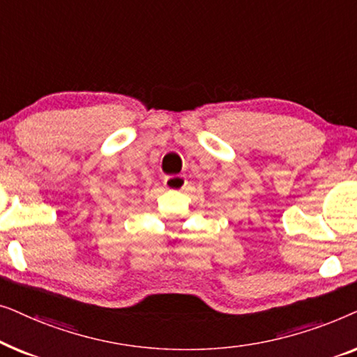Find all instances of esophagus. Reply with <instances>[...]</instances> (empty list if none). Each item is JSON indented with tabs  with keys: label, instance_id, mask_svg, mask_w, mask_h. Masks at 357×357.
<instances>
[{
	"label": "esophagus",
	"instance_id": "obj_1",
	"mask_svg": "<svg viewBox=\"0 0 357 357\" xmlns=\"http://www.w3.org/2000/svg\"><path fill=\"white\" fill-rule=\"evenodd\" d=\"M187 185V180L182 175H167L164 178V187L167 190H183Z\"/></svg>",
	"mask_w": 357,
	"mask_h": 357
}]
</instances>
